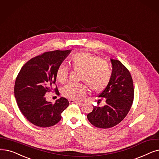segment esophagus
<instances>
[{
    "mask_svg": "<svg viewBox=\"0 0 159 159\" xmlns=\"http://www.w3.org/2000/svg\"><path fill=\"white\" fill-rule=\"evenodd\" d=\"M69 102H70V104H73V103H77V104H80V101H75L73 99H70V100H69Z\"/></svg>",
    "mask_w": 159,
    "mask_h": 159,
    "instance_id": "1",
    "label": "esophagus"
}]
</instances>
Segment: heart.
Returning <instances> with one entry per match:
<instances>
[{
    "label": "heart",
    "instance_id": "obj_1",
    "mask_svg": "<svg viewBox=\"0 0 159 159\" xmlns=\"http://www.w3.org/2000/svg\"><path fill=\"white\" fill-rule=\"evenodd\" d=\"M70 64L73 70L80 71L79 80L84 82L95 92L104 90L111 79L112 71L109 64L101 57L90 53L80 52L73 54ZM67 75V68L60 66L56 71L57 80L61 84L66 83ZM87 92L86 85L71 83L63 88L62 95L69 99L80 100L84 98Z\"/></svg>",
    "mask_w": 159,
    "mask_h": 159
}]
</instances>
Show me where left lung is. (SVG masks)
Instances as JSON below:
<instances>
[{
    "label": "left lung",
    "mask_w": 159,
    "mask_h": 159,
    "mask_svg": "<svg viewBox=\"0 0 159 159\" xmlns=\"http://www.w3.org/2000/svg\"><path fill=\"white\" fill-rule=\"evenodd\" d=\"M112 66L111 79L107 88L98 96L105 102L103 107H94L87 115L93 125L108 129L120 123L125 118L133 105L134 87L129 70L120 61L110 59Z\"/></svg>",
    "instance_id": "1"
}]
</instances>
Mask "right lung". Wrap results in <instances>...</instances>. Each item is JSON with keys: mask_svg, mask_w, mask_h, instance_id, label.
<instances>
[{"mask_svg": "<svg viewBox=\"0 0 159 159\" xmlns=\"http://www.w3.org/2000/svg\"><path fill=\"white\" fill-rule=\"evenodd\" d=\"M71 51L44 52L29 60L20 69L15 82V98L20 112L34 125L40 127L56 125L70 105L64 98L52 104L46 100L45 95L51 91L56 82L57 68ZM55 91L59 93L57 88Z\"/></svg>", "mask_w": 159, "mask_h": 159, "instance_id": "right-lung-1", "label": "right lung"}]
</instances>
